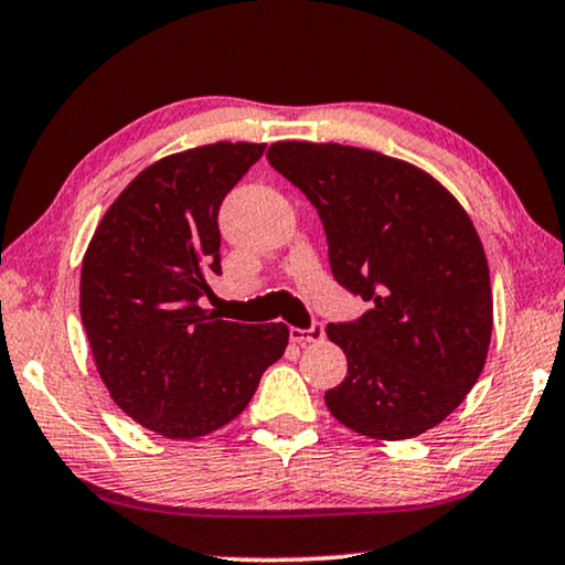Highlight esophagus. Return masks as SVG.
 Returning a JSON list of instances; mask_svg holds the SVG:
<instances>
[{"instance_id":"esophagus-1","label":"esophagus","mask_w":565,"mask_h":565,"mask_svg":"<svg viewBox=\"0 0 565 565\" xmlns=\"http://www.w3.org/2000/svg\"><path fill=\"white\" fill-rule=\"evenodd\" d=\"M289 337H291L294 344H301V347L317 344V342H321V339H324V327H321V324H315V327H309V329L291 327L289 329Z\"/></svg>"}]
</instances>
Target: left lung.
Returning <instances> with one entry per match:
<instances>
[{
	"instance_id": "1",
	"label": "left lung",
	"mask_w": 565,
	"mask_h": 565,
	"mask_svg": "<svg viewBox=\"0 0 565 565\" xmlns=\"http://www.w3.org/2000/svg\"><path fill=\"white\" fill-rule=\"evenodd\" d=\"M268 163L315 205L334 279L372 301L329 324L347 377L331 415L372 440H409L468 397L492 334L488 258L468 213L427 170L377 150L281 140Z\"/></svg>"
}]
</instances>
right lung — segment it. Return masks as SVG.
Segmentation results:
<instances>
[{
    "label": "right lung",
    "instance_id": "add662e5",
    "mask_svg": "<svg viewBox=\"0 0 565 565\" xmlns=\"http://www.w3.org/2000/svg\"><path fill=\"white\" fill-rule=\"evenodd\" d=\"M218 140L156 160L105 211L83 256L79 317L100 380L138 425L195 440L236 419L286 324H238L203 309L221 274L218 209L264 153Z\"/></svg>",
    "mask_w": 565,
    "mask_h": 565
}]
</instances>
